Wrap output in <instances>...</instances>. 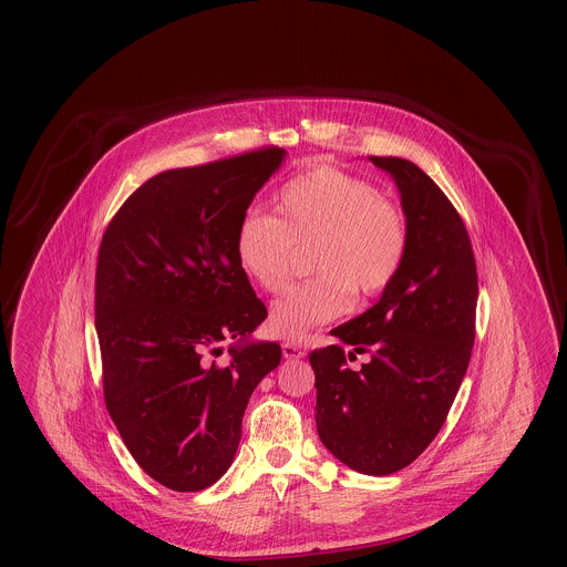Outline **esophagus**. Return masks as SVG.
<instances>
[{"instance_id":"1","label":"esophagus","mask_w":567,"mask_h":567,"mask_svg":"<svg viewBox=\"0 0 567 567\" xmlns=\"http://www.w3.org/2000/svg\"><path fill=\"white\" fill-rule=\"evenodd\" d=\"M282 354H285V359H303L306 351L296 342H285L282 344Z\"/></svg>"}]
</instances>
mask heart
Listing matches in <instances>:
<instances>
[{
    "label": "heart",
    "mask_w": 567,
    "mask_h": 567,
    "mask_svg": "<svg viewBox=\"0 0 567 567\" xmlns=\"http://www.w3.org/2000/svg\"><path fill=\"white\" fill-rule=\"evenodd\" d=\"M276 216L248 210L234 248L246 278L278 293L291 278L297 250L308 252L317 276L271 303L270 331L306 340L317 327L344 317L354 293L377 297L402 271L408 225L400 208L370 183L336 167H312L282 185Z\"/></svg>",
    "instance_id": "1"
}]
</instances>
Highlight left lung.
<instances>
[{"instance_id":"8db88e82","label":"left lung","mask_w":567,"mask_h":567,"mask_svg":"<svg viewBox=\"0 0 567 567\" xmlns=\"http://www.w3.org/2000/svg\"><path fill=\"white\" fill-rule=\"evenodd\" d=\"M400 190L408 252L377 303L333 329L340 344L310 354L317 432L324 449L359 474L404 470L440 432L474 347L478 276L455 206L412 162L368 157ZM368 351L359 373L343 363Z\"/></svg>"}]
</instances>
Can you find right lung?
<instances>
[{
    "mask_svg": "<svg viewBox=\"0 0 567 567\" xmlns=\"http://www.w3.org/2000/svg\"><path fill=\"white\" fill-rule=\"evenodd\" d=\"M287 157L266 148L146 181L110 220L95 274V329L110 416L137 465L172 491L215 485L236 457L255 386L280 344L234 238ZM230 351L223 364L214 357Z\"/></svg>",
    "mask_w": 567,
    "mask_h": 567,
    "instance_id": "right-lung-1",
    "label": "right lung"
}]
</instances>
